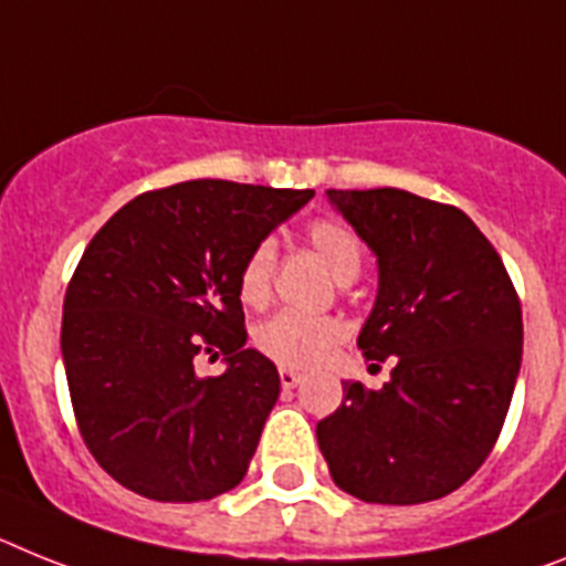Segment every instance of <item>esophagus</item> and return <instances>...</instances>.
<instances>
[{
    "label": "esophagus",
    "mask_w": 566,
    "mask_h": 566,
    "mask_svg": "<svg viewBox=\"0 0 566 566\" xmlns=\"http://www.w3.org/2000/svg\"><path fill=\"white\" fill-rule=\"evenodd\" d=\"M279 382H282V388H296L302 382V374H296L293 368H282L279 371Z\"/></svg>",
    "instance_id": "obj_1"
}]
</instances>
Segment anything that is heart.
Returning <instances> with one entry per match:
<instances>
[{
	"label": "heart",
	"mask_w": 566,
	"mask_h": 566,
	"mask_svg": "<svg viewBox=\"0 0 566 566\" xmlns=\"http://www.w3.org/2000/svg\"><path fill=\"white\" fill-rule=\"evenodd\" d=\"M307 244L313 253L325 261L336 282H354L363 270V244L356 239V232L334 218H316L305 230ZM275 275V247L273 241H259L247 253L244 264L239 270V296L244 305H264L273 291ZM345 336V327L339 319L331 316H305V313L282 311L261 322L255 327V348L273 363L291 365V368H311L322 363L327 350L339 345Z\"/></svg>",
	"instance_id": "heart-1"
}]
</instances>
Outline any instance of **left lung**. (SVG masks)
Masks as SVG:
<instances>
[{
  "label": "left lung",
  "instance_id": "1",
  "mask_svg": "<svg viewBox=\"0 0 566 566\" xmlns=\"http://www.w3.org/2000/svg\"><path fill=\"white\" fill-rule=\"evenodd\" d=\"M377 253L379 291L356 345L391 382H342L316 422L336 486L365 503H426L483 467L510 411L524 319L501 255L463 210L406 189H327Z\"/></svg>",
  "mask_w": 566,
  "mask_h": 566
}]
</instances>
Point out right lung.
I'll use <instances>...</instances> for the list:
<instances>
[{
    "label": "right lung",
    "instance_id": "add662e5",
    "mask_svg": "<svg viewBox=\"0 0 566 566\" xmlns=\"http://www.w3.org/2000/svg\"><path fill=\"white\" fill-rule=\"evenodd\" d=\"M313 189L184 180L149 189L88 241L63 305V363L88 452L149 501L192 503L244 481L279 371L244 348L239 270ZM228 371L201 380L193 356Z\"/></svg>",
    "mask_w": 566,
    "mask_h": 566
}]
</instances>
